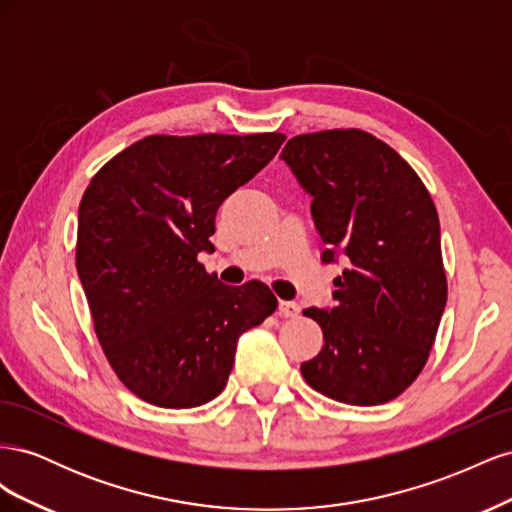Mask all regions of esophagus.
<instances>
[{"label": "esophagus", "instance_id": "34e87169", "mask_svg": "<svg viewBox=\"0 0 512 512\" xmlns=\"http://www.w3.org/2000/svg\"><path fill=\"white\" fill-rule=\"evenodd\" d=\"M277 314L282 318H297L299 316V305L292 303V301H280L277 305Z\"/></svg>", "mask_w": 512, "mask_h": 512}]
</instances>
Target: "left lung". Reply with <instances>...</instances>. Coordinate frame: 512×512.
Listing matches in <instances>:
<instances>
[{"mask_svg":"<svg viewBox=\"0 0 512 512\" xmlns=\"http://www.w3.org/2000/svg\"><path fill=\"white\" fill-rule=\"evenodd\" d=\"M282 160L314 196L322 260L346 262L335 307L303 309L324 346L301 374L342 404H386L423 371L446 305L436 205L414 168L359 128L294 136Z\"/></svg>","mask_w":512,"mask_h":512,"instance_id":"8db88e82","label":"left lung"}]
</instances>
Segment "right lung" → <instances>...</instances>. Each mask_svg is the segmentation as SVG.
<instances>
[{"label": "right lung", "mask_w": 512, "mask_h": 512, "mask_svg": "<svg viewBox=\"0 0 512 512\" xmlns=\"http://www.w3.org/2000/svg\"><path fill=\"white\" fill-rule=\"evenodd\" d=\"M284 141L280 132L151 134L91 177L76 271L108 365L147 404L181 410L218 397L239 335L275 312L267 284L226 286L198 252L213 250L220 205Z\"/></svg>", "instance_id": "1"}]
</instances>
